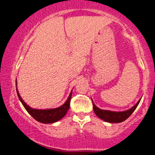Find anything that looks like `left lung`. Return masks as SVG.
I'll list each match as a JSON object with an SVG mask.
<instances>
[{
	"mask_svg": "<svg viewBox=\"0 0 155 155\" xmlns=\"http://www.w3.org/2000/svg\"><path fill=\"white\" fill-rule=\"evenodd\" d=\"M141 99L137 102V104L135 105H134L133 107L127 110L116 112L107 110H102L97 107L94 102H93V109H94V112L97 115V116H98L99 118H101L104 121L111 123V124L121 123L125 120H126L133 113V112L135 110L136 108L137 107L138 105L140 102Z\"/></svg>",
	"mask_w": 155,
	"mask_h": 155,
	"instance_id": "obj_1",
	"label": "left lung"
}]
</instances>
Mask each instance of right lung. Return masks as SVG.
Wrapping results in <instances>:
<instances>
[{"mask_svg": "<svg viewBox=\"0 0 155 155\" xmlns=\"http://www.w3.org/2000/svg\"><path fill=\"white\" fill-rule=\"evenodd\" d=\"M17 85L16 81V86ZM16 92H17L18 99L21 101L22 105L24 107L29 115L34 118L35 120L38 122L42 123V124H53L55 123L66 115V114L69 109L70 101L71 98L72 91L71 92L69 96L65 103L56 108H52V109H35L29 107V105L26 103L25 102L22 100V98L20 96L19 92H18L17 87H16Z\"/></svg>", "mask_w": 155, "mask_h": 155, "instance_id": "right-lung-1", "label": "right lung"}]
</instances>
